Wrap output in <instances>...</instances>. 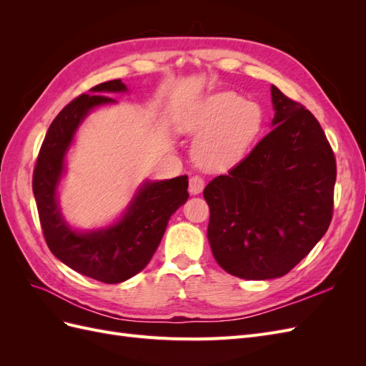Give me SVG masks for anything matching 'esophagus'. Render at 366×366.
Instances as JSON below:
<instances>
[{"instance_id": "1", "label": "esophagus", "mask_w": 366, "mask_h": 366, "mask_svg": "<svg viewBox=\"0 0 366 366\" xmlns=\"http://www.w3.org/2000/svg\"><path fill=\"white\" fill-rule=\"evenodd\" d=\"M203 187H204L203 177H200V175H192L191 179H189V192H191L192 195H197V194H200V192L203 191Z\"/></svg>"}]
</instances>
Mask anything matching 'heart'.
Masks as SVG:
<instances>
[{
	"instance_id": "obj_1",
	"label": "heart",
	"mask_w": 366,
	"mask_h": 366,
	"mask_svg": "<svg viewBox=\"0 0 366 366\" xmlns=\"http://www.w3.org/2000/svg\"><path fill=\"white\" fill-rule=\"evenodd\" d=\"M262 125L259 105L234 92L209 96L182 120V129L200 136L195 160L206 169H224L237 163Z\"/></svg>"
}]
</instances>
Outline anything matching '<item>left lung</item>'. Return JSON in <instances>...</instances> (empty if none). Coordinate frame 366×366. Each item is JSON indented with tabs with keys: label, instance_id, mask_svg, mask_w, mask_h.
Segmentation results:
<instances>
[{
	"label": "left lung",
	"instance_id": "1",
	"mask_svg": "<svg viewBox=\"0 0 366 366\" xmlns=\"http://www.w3.org/2000/svg\"><path fill=\"white\" fill-rule=\"evenodd\" d=\"M273 129L204 187L217 262L242 280H272L301 262L333 218L336 159L308 109L272 85Z\"/></svg>",
	"mask_w": 366,
	"mask_h": 366
}]
</instances>
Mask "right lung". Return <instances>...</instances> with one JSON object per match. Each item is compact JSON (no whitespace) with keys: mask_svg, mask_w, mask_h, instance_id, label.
<instances>
[{"mask_svg":"<svg viewBox=\"0 0 366 366\" xmlns=\"http://www.w3.org/2000/svg\"><path fill=\"white\" fill-rule=\"evenodd\" d=\"M124 92L127 86L120 79L108 81L65 105L42 142L31 182L42 234L51 253L70 269L105 284L124 282L147 267L171 215L189 197L187 175L147 182L116 224L82 234L65 223L56 189L74 132L94 107L116 102L104 94Z\"/></svg>","mask_w":366,"mask_h":366,"instance_id":"add662e5","label":"right lung"}]
</instances>
